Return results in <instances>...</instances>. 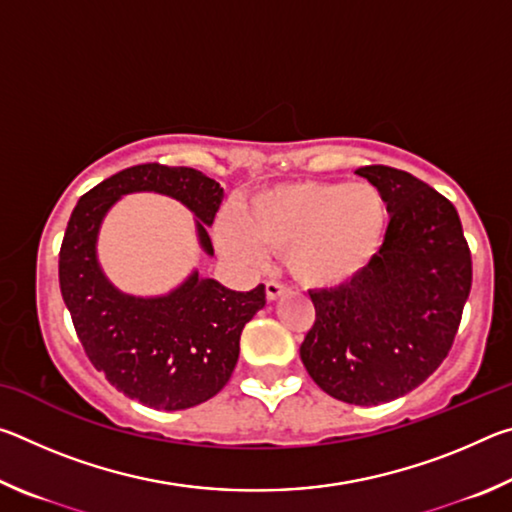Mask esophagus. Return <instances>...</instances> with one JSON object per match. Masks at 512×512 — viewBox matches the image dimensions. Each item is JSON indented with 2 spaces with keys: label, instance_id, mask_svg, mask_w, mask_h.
Segmentation results:
<instances>
[{
  "label": "esophagus",
  "instance_id": "obj_1",
  "mask_svg": "<svg viewBox=\"0 0 512 512\" xmlns=\"http://www.w3.org/2000/svg\"><path fill=\"white\" fill-rule=\"evenodd\" d=\"M284 291H287V287H284L282 282H275V280L266 282V298L271 300V302H273V300H277V298H280Z\"/></svg>",
  "mask_w": 512,
  "mask_h": 512
}]
</instances>
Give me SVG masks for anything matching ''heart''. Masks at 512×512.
I'll return each mask as SVG.
<instances>
[{"label":"heart","mask_w":512,"mask_h":512,"mask_svg":"<svg viewBox=\"0 0 512 512\" xmlns=\"http://www.w3.org/2000/svg\"><path fill=\"white\" fill-rule=\"evenodd\" d=\"M386 230L388 205L377 187L293 180L248 196L237 225L219 228V241L228 253L248 259H257L259 248L284 253L300 284L334 289L375 259Z\"/></svg>","instance_id":"heart-1"}]
</instances>
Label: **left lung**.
<instances>
[{
	"label": "left lung",
	"mask_w": 512,
	"mask_h": 512,
	"mask_svg": "<svg viewBox=\"0 0 512 512\" xmlns=\"http://www.w3.org/2000/svg\"><path fill=\"white\" fill-rule=\"evenodd\" d=\"M357 173L386 198V239L354 280L309 291L316 320L300 359L327 395L375 406L418 388L452 350L472 255L456 207L436 189L384 164Z\"/></svg>",
	"instance_id": "left-lung-1"
}]
</instances>
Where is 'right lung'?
I'll return each instance as SVG.
<instances>
[{"instance_id":"add662e5","label":"right lung","mask_w":512,"mask_h":512,"mask_svg":"<svg viewBox=\"0 0 512 512\" xmlns=\"http://www.w3.org/2000/svg\"><path fill=\"white\" fill-rule=\"evenodd\" d=\"M133 192H158L189 207L198 241L214 255L207 225L219 212L223 187L189 167L137 164L76 203L58 255L60 293L85 354L117 391L158 411L189 409L228 384L241 329L266 305V291L264 284L232 291L198 271L158 298L112 287L97 262V237L110 207Z\"/></svg>"}]
</instances>
